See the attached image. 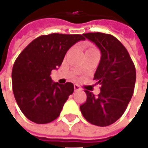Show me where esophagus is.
<instances>
[{
    "label": "esophagus",
    "instance_id": "obj_1",
    "mask_svg": "<svg viewBox=\"0 0 148 148\" xmlns=\"http://www.w3.org/2000/svg\"><path fill=\"white\" fill-rule=\"evenodd\" d=\"M74 90H75V91L82 90V88H81L80 86H79V85H77V84H74Z\"/></svg>",
    "mask_w": 148,
    "mask_h": 148
}]
</instances>
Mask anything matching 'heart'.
I'll return each mask as SVG.
<instances>
[{"instance_id":"b5f03b06","label":"heart","mask_w":148,"mask_h":148,"mask_svg":"<svg viewBox=\"0 0 148 148\" xmlns=\"http://www.w3.org/2000/svg\"><path fill=\"white\" fill-rule=\"evenodd\" d=\"M93 50H96L95 48H93V47H91V48H89L86 51H93Z\"/></svg>"}]
</instances>
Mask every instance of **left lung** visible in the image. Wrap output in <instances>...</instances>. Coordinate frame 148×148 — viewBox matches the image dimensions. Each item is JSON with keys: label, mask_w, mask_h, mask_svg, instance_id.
Instances as JSON below:
<instances>
[{"label": "left lung", "mask_w": 148, "mask_h": 148, "mask_svg": "<svg viewBox=\"0 0 148 148\" xmlns=\"http://www.w3.org/2000/svg\"><path fill=\"white\" fill-rule=\"evenodd\" d=\"M83 36L94 42L101 52L93 77L101 86L97 96L85 90L87 98L80 110L90 124L106 127L117 121L127 109L134 92L136 67L127 49L113 36L90 32Z\"/></svg>", "instance_id": "8db88e82"}]
</instances>
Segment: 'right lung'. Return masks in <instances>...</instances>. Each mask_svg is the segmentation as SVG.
<instances>
[{
	"instance_id": "1",
	"label": "right lung",
	"mask_w": 148,
	"mask_h": 148,
	"mask_svg": "<svg viewBox=\"0 0 148 148\" xmlns=\"http://www.w3.org/2000/svg\"><path fill=\"white\" fill-rule=\"evenodd\" d=\"M83 35L52 33L37 37L19 55L12 67L15 99L26 117L36 124H47L60 115L74 85L53 82L51 71L61 66L66 53Z\"/></svg>"
}]
</instances>
